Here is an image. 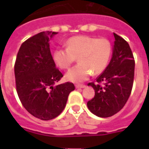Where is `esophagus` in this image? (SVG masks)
<instances>
[{
  "instance_id": "obj_1",
  "label": "esophagus",
  "mask_w": 149,
  "mask_h": 149,
  "mask_svg": "<svg viewBox=\"0 0 149 149\" xmlns=\"http://www.w3.org/2000/svg\"><path fill=\"white\" fill-rule=\"evenodd\" d=\"M76 88H85V85L84 84H76Z\"/></svg>"
}]
</instances>
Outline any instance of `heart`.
I'll return each instance as SVG.
<instances>
[{"instance_id":"heart-1","label":"heart","mask_w":149,"mask_h":149,"mask_svg":"<svg viewBox=\"0 0 149 149\" xmlns=\"http://www.w3.org/2000/svg\"><path fill=\"white\" fill-rule=\"evenodd\" d=\"M112 45L107 38L75 36L67 40V48H58L53 60L59 68L68 69L78 57V64L67 72L66 79L72 82L87 80L91 73L98 75L108 66L112 54Z\"/></svg>"}]
</instances>
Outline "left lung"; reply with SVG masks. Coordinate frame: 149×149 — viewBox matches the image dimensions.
I'll return each mask as SVG.
<instances>
[{
    "instance_id": "8db88e82",
    "label": "left lung",
    "mask_w": 149,
    "mask_h": 149,
    "mask_svg": "<svg viewBox=\"0 0 149 149\" xmlns=\"http://www.w3.org/2000/svg\"><path fill=\"white\" fill-rule=\"evenodd\" d=\"M109 65L96 79L88 83L95 96L87 106L99 117H109L120 112L128 101L134 80L135 60L128 43L117 34Z\"/></svg>"
}]
</instances>
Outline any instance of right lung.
<instances>
[{
  "mask_svg": "<svg viewBox=\"0 0 149 149\" xmlns=\"http://www.w3.org/2000/svg\"><path fill=\"white\" fill-rule=\"evenodd\" d=\"M56 32H41L27 39L19 49L14 65L16 89L25 109L42 120L56 118L75 89L71 82L54 85L62 77L56 68L49 38Z\"/></svg>",
  "mask_w": 149,
  "mask_h": 149,
  "instance_id": "add662e5",
  "label": "right lung"
}]
</instances>
